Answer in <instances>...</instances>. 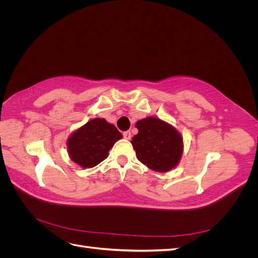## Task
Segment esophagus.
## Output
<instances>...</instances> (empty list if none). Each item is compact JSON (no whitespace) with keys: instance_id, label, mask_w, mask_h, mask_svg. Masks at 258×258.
Here are the masks:
<instances>
[{"instance_id":"obj_1","label":"esophagus","mask_w":258,"mask_h":258,"mask_svg":"<svg viewBox=\"0 0 258 258\" xmlns=\"http://www.w3.org/2000/svg\"><path fill=\"white\" fill-rule=\"evenodd\" d=\"M122 136H123V139H126V140H130L131 139L130 131H124L123 134H122Z\"/></svg>"}]
</instances>
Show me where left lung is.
<instances>
[{
	"label": "left lung",
	"instance_id": "1",
	"mask_svg": "<svg viewBox=\"0 0 258 258\" xmlns=\"http://www.w3.org/2000/svg\"><path fill=\"white\" fill-rule=\"evenodd\" d=\"M136 127L139 132L131 144L140 161L158 172H167L177 165L183 153V140L173 127L155 117L139 120Z\"/></svg>",
	"mask_w": 258,
	"mask_h": 258
}]
</instances>
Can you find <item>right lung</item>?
<instances>
[{
    "instance_id": "obj_1",
    "label": "right lung",
    "mask_w": 258,
    "mask_h": 258,
    "mask_svg": "<svg viewBox=\"0 0 258 258\" xmlns=\"http://www.w3.org/2000/svg\"><path fill=\"white\" fill-rule=\"evenodd\" d=\"M122 138L114 124L95 118L76 130L68 140L69 155L83 168H92L103 161L116 141Z\"/></svg>"
}]
</instances>
